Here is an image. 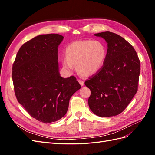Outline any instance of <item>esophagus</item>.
Segmentation results:
<instances>
[{
    "label": "esophagus",
    "instance_id": "34e87169",
    "mask_svg": "<svg viewBox=\"0 0 155 155\" xmlns=\"http://www.w3.org/2000/svg\"><path fill=\"white\" fill-rule=\"evenodd\" d=\"M78 82L79 83V84H80L81 87H83L84 85V81L81 80V79H78Z\"/></svg>",
    "mask_w": 155,
    "mask_h": 155
}]
</instances>
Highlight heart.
<instances>
[{
  "mask_svg": "<svg viewBox=\"0 0 155 155\" xmlns=\"http://www.w3.org/2000/svg\"><path fill=\"white\" fill-rule=\"evenodd\" d=\"M107 48L99 41H77L65 48L63 68L71 72L76 66L77 72L85 77L92 76L99 72L105 62Z\"/></svg>",
  "mask_w": 155,
  "mask_h": 155,
  "instance_id": "heart-1",
  "label": "heart"
}]
</instances>
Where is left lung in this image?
<instances>
[{
	"label": "left lung",
	"instance_id": "1",
	"mask_svg": "<svg viewBox=\"0 0 155 155\" xmlns=\"http://www.w3.org/2000/svg\"><path fill=\"white\" fill-rule=\"evenodd\" d=\"M107 43L105 62L100 71L85 82L90 88L88 106L100 117L123 112L138 91L140 62L133 46L114 33L94 34Z\"/></svg>",
	"mask_w": 155,
	"mask_h": 155
}]
</instances>
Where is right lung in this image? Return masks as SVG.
Listing matches in <instances>:
<instances>
[{
  "label": "right lung",
  "instance_id": "add662e5",
  "mask_svg": "<svg viewBox=\"0 0 155 155\" xmlns=\"http://www.w3.org/2000/svg\"><path fill=\"white\" fill-rule=\"evenodd\" d=\"M63 36H37L22 45L12 68L18 103L33 118L43 123L62 118L70 97L81 85L74 76L63 78L59 70L58 47Z\"/></svg>",
  "mask_w": 155,
  "mask_h": 155
}]
</instances>
